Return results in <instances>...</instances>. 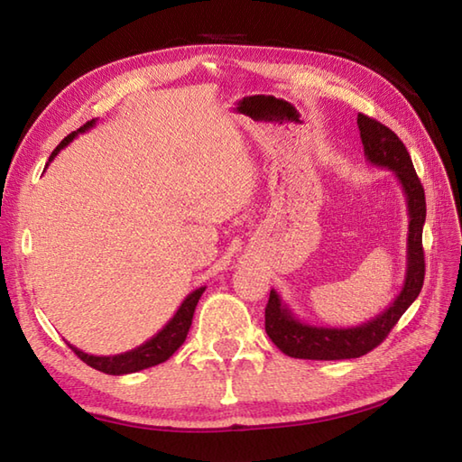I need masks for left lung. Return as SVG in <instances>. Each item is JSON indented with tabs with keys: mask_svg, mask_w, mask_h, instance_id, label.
Here are the masks:
<instances>
[{
	"mask_svg": "<svg viewBox=\"0 0 462 462\" xmlns=\"http://www.w3.org/2000/svg\"><path fill=\"white\" fill-rule=\"evenodd\" d=\"M359 136L365 151V159L393 171L407 199L409 232H407V270L403 288L393 303L361 326L328 328L311 326L296 318L276 290L270 291L266 306V333L282 353L296 359H356L375 349L389 336L399 318L417 300L425 280V252H423V226L427 216L425 190L413 169V161L399 141V136L385 125L365 115H357Z\"/></svg>",
	"mask_w": 462,
	"mask_h": 462,
	"instance_id": "obj_1",
	"label": "left lung"
}]
</instances>
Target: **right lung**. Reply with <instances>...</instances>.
Here are the masks:
<instances>
[{"mask_svg": "<svg viewBox=\"0 0 462 462\" xmlns=\"http://www.w3.org/2000/svg\"><path fill=\"white\" fill-rule=\"evenodd\" d=\"M95 123L97 121L93 119L89 123H85L81 129H77L71 134H67L65 139L57 144L53 154L49 156V162H51L57 156V152L65 149V146L71 143L77 134L93 129ZM204 290L206 288H199L192 293H189V296H186L184 301L180 303V308L176 310V313L171 318V321L166 323V326L159 333H156V336H152L149 341H144L143 346L134 347L131 351L119 353V356H89V353L77 349L75 346H71V343H69V347H71L77 353V357H81V361H85L87 365H91L97 371H103V373H106V375H126V373H136L141 369H149V367L159 365V363H164L166 359H169L172 353L182 346L186 336H189L196 303H199Z\"/></svg>", "mask_w": 462, "mask_h": 462, "instance_id": "1", "label": "right lung"}]
</instances>
